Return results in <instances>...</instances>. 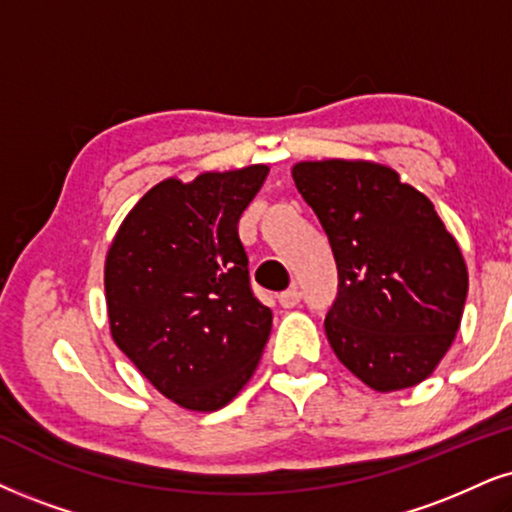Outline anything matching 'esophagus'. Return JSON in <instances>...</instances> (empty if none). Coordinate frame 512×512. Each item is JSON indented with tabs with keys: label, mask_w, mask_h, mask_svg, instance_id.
I'll list each match as a JSON object with an SVG mask.
<instances>
[{
	"label": "esophagus",
	"mask_w": 512,
	"mask_h": 512,
	"mask_svg": "<svg viewBox=\"0 0 512 512\" xmlns=\"http://www.w3.org/2000/svg\"><path fill=\"white\" fill-rule=\"evenodd\" d=\"M277 301H280L282 308H294L301 301V292L296 287H292V289H287V292H282L280 296H277Z\"/></svg>",
	"instance_id": "34e87169"
}]
</instances>
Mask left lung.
I'll return each mask as SVG.
<instances>
[{
    "mask_svg": "<svg viewBox=\"0 0 512 512\" xmlns=\"http://www.w3.org/2000/svg\"><path fill=\"white\" fill-rule=\"evenodd\" d=\"M294 185L330 239L339 273L325 318L332 351L375 391L430 377L456 339L468 268L434 204L370 161H301Z\"/></svg>",
    "mask_w": 512,
    "mask_h": 512,
    "instance_id": "1",
    "label": "left lung"
}]
</instances>
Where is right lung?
<instances>
[{
	"label": "right lung",
	"instance_id": "right-lung-1",
	"mask_svg": "<svg viewBox=\"0 0 512 512\" xmlns=\"http://www.w3.org/2000/svg\"><path fill=\"white\" fill-rule=\"evenodd\" d=\"M268 166L168 178L125 216L104 268L111 337L187 410L223 408L254 375L273 313L251 292L237 223Z\"/></svg>",
	"mask_w": 512,
	"mask_h": 512
}]
</instances>
